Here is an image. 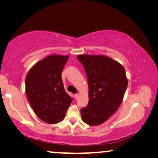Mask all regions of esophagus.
<instances>
[{
  "instance_id": "esophagus-1",
  "label": "esophagus",
  "mask_w": 158,
  "mask_h": 158,
  "mask_svg": "<svg viewBox=\"0 0 158 158\" xmlns=\"http://www.w3.org/2000/svg\"><path fill=\"white\" fill-rule=\"evenodd\" d=\"M79 94H77H77H75V95H74V98H75V99H77V98H79Z\"/></svg>"
}]
</instances>
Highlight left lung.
<instances>
[{"label": "left lung", "instance_id": "left-lung-1", "mask_svg": "<svg viewBox=\"0 0 158 158\" xmlns=\"http://www.w3.org/2000/svg\"><path fill=\"white\" fill-rule=\"evenodd\" d=\"M86 73L89 104L81 109L85 123L99 125L105 122L121 105L127 87L124 67L102 55H77Z\"/></svg>", "mask_w": 158, "mask_h": 158}]
</instances>
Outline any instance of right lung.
<instances>
[{
	"mask_svg": "<svg viewBox=\"0 0 158 158\" xmlns=\"http://www.w3.org/2000/svg\"><path fill=\"white\" fill-rule=\"evenodd\" d=\"M68 55H50L36 63L26 77V93L37 116L49 124L60 122L72 99L61 78Z\"/></svg>",
	"mask_w": 158,
	"mask_h": 158,
	"instance_id": "right-lung-1",
	"label": "right lung"
}]
</instances>
